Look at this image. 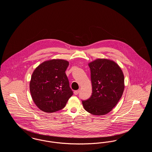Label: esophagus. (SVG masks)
<instances>
[{"label":"esophagus","mask_w":152,"mask_h":152,"mask_svg":"<svg viewBox=\"0 0 152 152\" xmlns=\"http://www.w3.org/2000/svg\"><path fill=\"white\" fill-rule=\"evenodd\" d=\"M80 92V90H77V91H74V94L75 95H77V94H79V93Z\"/></svg>","instance_id":"1"}]
</instances>
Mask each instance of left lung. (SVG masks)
Returning a JSON list of instances; mask_svg holds the SVG:
<instances>
[{
    "mask_svg": "<svg viewBox=\"0 0 152 152\" xmlns=\"http://www.w3.org/2000/svg\"><path fill=\"white\" fill-rule=\"evenodd\" d=\"M92 94L82 103L85 110L94 115H104L113 108L124 90L123 71L116 62L107 58H97L90 62Z\"/></svg>",
    "mask_w": 152,
    "mask_h": 152,
    "instance_id": "8db88e82",
    "label": "left lung"
}]
</instances>
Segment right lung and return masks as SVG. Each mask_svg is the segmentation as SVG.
Masks as SVG:
<instances>
[{
  "label": "right lung",
  "instance_id": "1",
  "mask_svg": "<svg viewBox=\"0 0 152 152\" xmlns=\"http://www.w3.org/2000/svg\"><path fill=\"white\" fill-rule=\"evenodd\" d=\"M69 62L52 59L40 64L32 73L29 89L32 100L41 110L55 112L64 108L73 92L65 71Z\"/></svg>",
  "mask_w": 152,
  "mask_h": 152
}]
</instances>
